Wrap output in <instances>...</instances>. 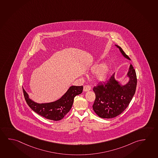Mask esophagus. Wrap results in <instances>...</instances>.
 <instances>
[{"label":"esophagus","instance_id":"1","mask_svg":"<svg viewBox=\"0 0 158 158\" xmlns=\"http://www.w3.org/2000/svg\"><path fill=\"white\" fill-rule=\"evenodd\" d=\"M90 89H91V87H90L89 85H84V87H83V91L84 92H87V91L90 90Z\"/></svg>","mask_w":158,"mask_h":158}]
</instances>
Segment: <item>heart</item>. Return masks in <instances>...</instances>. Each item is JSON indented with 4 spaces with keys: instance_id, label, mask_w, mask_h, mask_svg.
Listing matches in <instances>:
<instances>
[{
    "instance_id": "heart-1",
    "label": "heart",
    "mask_w": 158,
    "mask_h": 158,
    "mask_svg": "<svg viewBox=\"0 0 158 158\" xmlns=\"http://www.w3.org/2000/svg\"><path fill=\"white\" fill-rule=\"evenodd\" d=\"M90 73H95L94 77L98 82L103 83L108 79L109 75V68L103 64H96L90 68Z\"/></svg>"
}]
</instances>
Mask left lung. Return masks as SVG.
Masks as SVG:
<instances>
[{"label": "left lung", "mask_w": 158, "mask_h": 158, "mask_svg": "<svg viewBox=\"0 0 158 158\" xmlns=\"http://www.w3.org/2000/svg\"><path fill=\"white\" fill-rule=\"evenodd\" d=\"M115 45L125 58L131 60L120 47ZM126 76L128 81L125 85L116 80L114 73L107 83L100 84L93 88L95 94L93 110L100 118H115L123 113L129 105L137 86V76L132 65L130 66Z\"/></svg>", "instance_id": "1"}]
</instances>
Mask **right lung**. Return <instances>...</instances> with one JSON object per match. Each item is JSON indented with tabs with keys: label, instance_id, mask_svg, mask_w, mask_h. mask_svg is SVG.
Masks as SVG:
<instances>
[{
	"label": "right lung",
	"instance_id": "add662e5",
	"mask_svg": "<svg viewBox=\"0 0 158 158\" xmlns=\"http://www.w3.org/2000/svg\"><path fill=\"white\" fill-rule=\"evenodd\" d=\"M81 86H71L64 95L57 100L47 103H38L30 98L23 88L26 102L31 109L38 115L49 120L59 121L66 115L73 106L74 98L80 94L83 90Z\"/></svg>",
	"mask_w": 158,
	"mask_h": 158
}]
</instances>
